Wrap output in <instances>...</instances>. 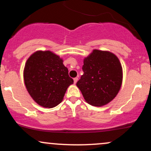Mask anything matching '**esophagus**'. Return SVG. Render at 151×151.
<instances>
[{
	"label": "esophagus",
	"mask_w": 151,
	"mask_h": 151,
	"mask_svg": "<svg viewBox=\"0 0 151 151\" xmlns=\"http://www.w3.org/2000/svg\"><path fill=\"white\" fill-rule=\"evenodd\" d=\"M77 81H78V78L77 77L74 78V84H76V83L77 82Z\"/></svg>",
	"instance_id": "34e87169"
}]
</instances>
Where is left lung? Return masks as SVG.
<instances>
[{
  "instance_id": "8db88e82",
  "label": "left lung",
  "mask_w": 151,
  "mask_h": 151,
  "mask_svg": "<svg viewBox=\"0 0 151 151\" xmlns=\"http://www.w3.org/2000/svg\"><path fill=\"white\" fill-rule=\"evenodd\" d=\"M84 72L77 86L89 104L101 106L119 93L122 84V67L119 60L108 51L93 50L84 60Z\"/></svg>"
}]
</instances>
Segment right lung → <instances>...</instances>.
<instances>
[{"instance_id":"right-lung-1","label":"right lung","mask_w":151,"mask_h":151,"mask_svg":"<svg viewBox=\"0 0 151 151\" xmlns=\"http://www.w3.org/2000/svg\"><path fill=\"white\" fill-rule=\"evenodd\" d=\"M24 81L31 97L38 104L52 108L63 99L74 80L63 60L50 51H37L25 63Z\"/></svg>"}]
</instances>
